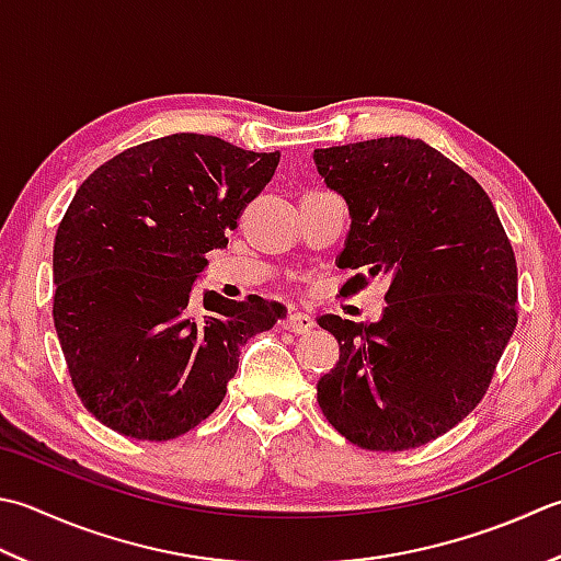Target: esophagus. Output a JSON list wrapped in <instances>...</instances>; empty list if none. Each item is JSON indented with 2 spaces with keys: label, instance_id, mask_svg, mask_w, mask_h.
Listing matches in <instances>:
<instances>
[{
  "label": "esophagus",
  "instance_id": "34e87169",
  "mask_svg": "<svg viewBox=\"0 0 561 561\" xmlns=\"http://www.w3.org/2000/svg\"><path fill=\"white\" fill-rule=\"evenodd\" d=\"M282 325H284V331H289V333H309L313 328V318L304 311H294L284 318Z\"/></svg>",
  "mask_w": 561,
  "mask_h": 561
}]
</instances>
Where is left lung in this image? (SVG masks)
<instances>
[{
	"mask_svg": "<svg viewBox=\"0 0 561 561\" xmlns=\"http://www.w3.org/2000/svg\"><path fill=\"white\" fill-rule=\"evenodd\" d=\"M353 216L337 267L345 296L389 274L379 323L321 316L340 345L318 381L335 431L371 453L413 449L484 399L518 323V265L481 184L421 138H375L313 152Z\"/></svg>",
	"mask_w": 561,
	"mask_h": 561,
	"instance_id": "8db88e82",
	"label": "left lung"
}]
</instances>
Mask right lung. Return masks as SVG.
Returning a JSON list of instances; mask_svg holds the SVG:
<instances>
[{"mask_svg": "<svg viewBox=\"0 0 561 561\" xmlns=\"http://www.w3.org/2000/svg\"><path fill=\"white\" fill-rule=\"evenodd\" d=\"M279 152L172 134L118 152L87 178L53 248V321L77 397L136 440L206 421L236 377L240 345L284 306L214 291L194 304L206 252L226 248Z\"/></svg>", "mask_w": 561, "mask_h": 561, "instance_id": "1", "label": "right lung"}]
</instances>
